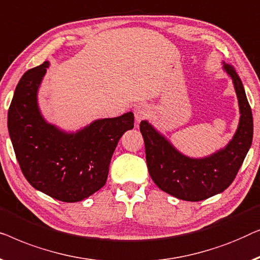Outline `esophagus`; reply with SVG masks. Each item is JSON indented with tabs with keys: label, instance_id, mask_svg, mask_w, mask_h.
Wrapping results in <instances>:
<instances>
[{
	"label": "esophagus",
	"instance_id": "34e87169",
	"mask_svg": "<svg viewBox=\"0 0 260 260\" xmlns=\"http://www.w3.org/2000/svg\"><path fill=\"white\" fill-rule=\"evenodd\" d=\"M148 116H149V109L147 107V105L140 104V105L135 106V108H134L135 121L139 123V122H141L142 120L147 119Z\"/></svg>",
	"mask_w": 260,
	"mask_h": 260
}]
</instances>
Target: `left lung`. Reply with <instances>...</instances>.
Here are the masks:
<instances>
[{
  "label": "left lung",
  "mask_w": 260,
  "mask_h": 260,
  "mask_svg": "<svg viewBox=\"0 0 260 260\" xmlns=\"http://www.w3.org/2000/svg\"><path fill=\"white\" fill-rule=\"evenodd\" d=\"M222 68L232 79L240 113L238 128L224 148L205 158H189L147 120L140 122L149 175L160 189L178 199L200 202L224 192L235 180L252 145L253 118L243 82L231 64L224 62Z\"/></svg>",
  "instance_id": "8db88e82"
}]
</instances>
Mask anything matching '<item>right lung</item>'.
<instances>
[{
    "label": "right lung",
    "instance_id": "add662e5",
    "mask_svg": "<svg viewBox=\"0 0 260 260\" xmlns=\"http://www.w3.org/2000/svg\"><path fill=\"white\" fill-rule=\"evenodd\" d=\"M49 62L29 69L17 83L8 131L21 171L32 187L64 203L88 198L106 184L116 145L134 127V114L99 119L76 132L47 122L38 92Z\"/></svg>",
    "mask_w": 260,
    "mask_h": 260
}]
</instances>
